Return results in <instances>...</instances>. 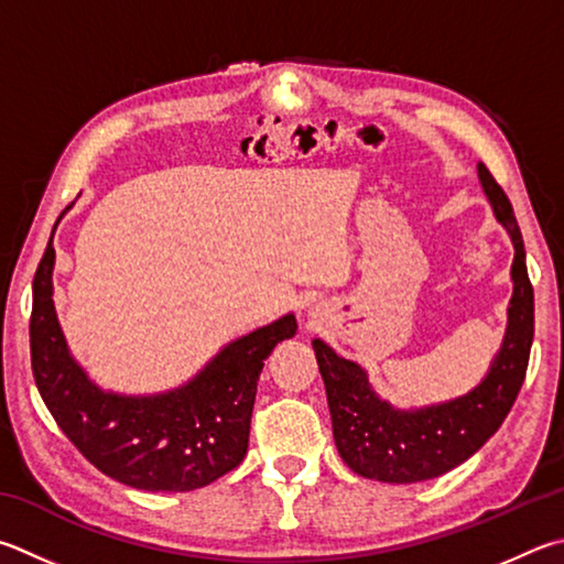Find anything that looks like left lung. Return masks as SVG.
<instances>
[{
  "mask_svg": "<svg viewBox=\"0 0 564 564\" xmlns=\"http://www.w3.org/2000/svg\"><path fill=\"white\" fill-rule=\"evenodd\" d=\"M478 180L498 224L508 231L516 249L510 265L513 295L508 305L503 345L480 384L442 404L399 409L375 392L365 367L345 360L323 340H313L330 406L335 446L357 476L382 484H416L446 474L474 456L498 432L523 387L535 335V303L523 234L506 192L484 162H478Z\"/></svg>",
  "mask_w": 564,
  "mask_h": 564,
  "instance_id": "left-lung-1",
  "label": "left lung"
}]
</instances>
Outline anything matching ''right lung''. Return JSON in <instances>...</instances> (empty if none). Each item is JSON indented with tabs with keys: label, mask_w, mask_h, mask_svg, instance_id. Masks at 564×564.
<instances>
[{
	"label": "right lung",
	"mask_w": 564,
	"mask_h": 564,
	"mask_svg": "<svg viewBox=\"0 0 564 564\" xmlns=\"http://www.w3.org/2000/svg\"><path fill=\"white\" fill-rule=\"evenodd\" d=\"M54 263L48 241L34 275L32 370L51 416L78 452L106 476L152 494H184L237 468L249 448L263 360L299 330L295 315L224 345L175 389L120 394L100 389L70 355L54 308Z\"/></svg>",
	"instance_id": "right-lung-1"
}]
</instances>
